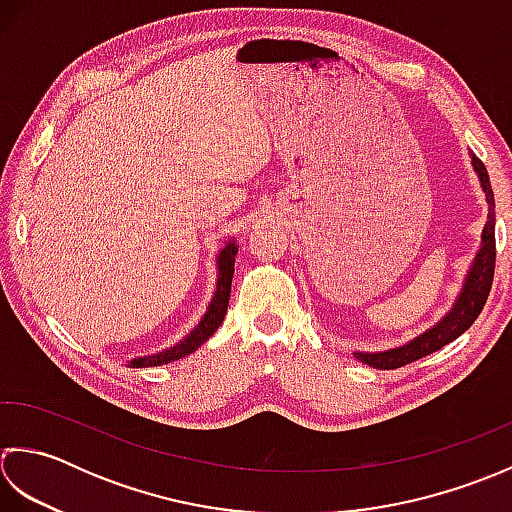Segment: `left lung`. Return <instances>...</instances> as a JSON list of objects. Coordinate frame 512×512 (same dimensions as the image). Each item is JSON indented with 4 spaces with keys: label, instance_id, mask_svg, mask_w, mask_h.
I'll use <instances>...</instances> for the list:
<instances>
[{
    "label": "left lung",
    "instance_id": "1",
    "mask_svg": "<svg viewBox=\"0 0 512 512\" xmlns=\"http://www.w3.org/2000/svg\"><path fill=\"white\" fill-rule=\"evenodd\" d=\"M471 156H473V168L486 194L488 221L482 232V245H479V252L464 278L460 296H457L453 309L448 311V314L437 322L435 327L426 329L422 336L402 344V347L378 351V353L358 351L356 358L364 364H369L373 369H398V367H404V364H411L415 360L429 356L433 351H440L448 342L460 338L462 333L477 320V316L482 314L490 294V287H493V276H495V256H497L495 254V196H493V187H490V179L484 163L479 161L475 154Z\"/></svg>",
    "mask_w": 512,
    "mask_h": 512
}]
</instances>
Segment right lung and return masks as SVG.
Listing matches in <instances>:
<instances>
[{
	"instance_id": "right-lung-1",
	"label": "right lung",
	"mask_w": 512,
	"mask_h": 512,
	"mask_svg": "<svg viewBox=\"0 0 512 512\" xmlns=\"http://www.w3.org/2000/svg\"><path fill=\"white\" fill-rule=\"evenodd\" d=\"M236 252L238 245L234 241H229L221 254H218V283H216V291L214 298L207 307L205 316L201 318V322L192 329L190 336H185L179 344H174L168 351L156 353V356H143V358H134L130 360V367H159V364H168L174 360H181L185 356H190L192 351H196L201 344L214 336V331L221 327V322L227 314V305H229V291H232V276H234V260H236Z\"/></svg>"
}]
</instances>
